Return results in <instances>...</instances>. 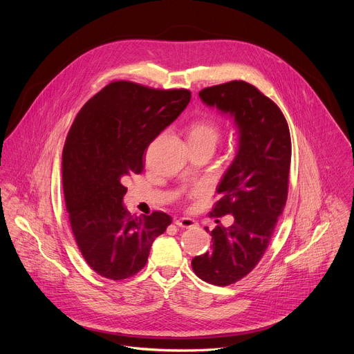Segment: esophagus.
<instances>
[{
	"instance_id": "esophagus-1",
	"label": "esophagus",
	"mask_w": 354,
	"mask_h": 354,
	"mask_svg": "<svg viewBox=\"0 0 354 354\" xmlns=\"http://www.w3.org/2000/svg\"><path fill=\"white\" fill-rule=\"evenodd\" d=\"M175 224L178 227H182V228H190V227H194L197 223L193 220V218H189V217H182V218H178L175 220Z\"/></svg>"
}]
</instances>
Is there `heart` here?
<instances>
[{
  "mask_svg": "<svg viewBox=\"0 0 354 354\" xmlns=\"http://www.w3.org/2000/svg\"><path fill=\"white\" fill-rule=\"evenodd\" d=\"M221 137V129L218 123L210 118H201L190 123L189 141L209 142L216 145Z\"/></svg>",
  "mask_w": 354,
  "mask_h": 354,
  "instance_id": "b5f03b06",
  "label": "heart"
}]
</instances>
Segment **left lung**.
<instances>
[{"mask_svg":"<svg viewBox=\"0 0 354 354\" xmlns=\"http://www.w3.org/2000/svg\"><path fill=\"white\" fill-rule=\"evenodd\" d=\"M203 104L234 118L239 142L224 174L220 198L210 214H232L230 227L212 231V250L193 258L197 277L214 286H230L255 269L281 216L291 162L290 130L279 106L257 86L230 81L201 89ZM209 231V228H206Z\"/></svg>","mask_w":354,"mask_h":354,"instance_id":"1","label":"left lung"}]
</instances>
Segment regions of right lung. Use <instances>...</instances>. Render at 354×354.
<instances>
[{
    "label": "right lung",
    "instance_id": "right-lung-1",
    "mask_svg": "<svg viewBox=\"0 0 354 354\" xmlns=\"http://www.w3.org/2000/svg\"><path fill=\"white\" fill-rule=\"evenodd\" d=\"M187 89H154L115 81L81 108L63 148V190L81 255L111 280L138 273L151 245L172 218L131 216L123 206L127 178L142 172L153 140L190 102Z\"/></svg>",
    "mask_w": 354,
    "mask_h": 354
}]
</instances>
